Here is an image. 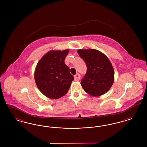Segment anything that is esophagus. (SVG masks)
<instances>
[{
    "mask_svg": "<svg viewBox=\"0 0 147 147\" xmlns=\"http://www.w3.org/2000/svg\"><path fill=\"white\" fill-rule=\"evenodd\" d=\"M80 76L79 74H77L74 76V80L75 81H79V79H80Z\"/></svg>",
    "mask_w": 147,
    "mask_h": 147,
    "instance_id": "esophagus-1",
    "label": "esophagus"
}]
</instances>
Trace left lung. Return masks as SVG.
<instances>
[{"label":"left lung","instance_id":"left-lung-1","mask_svg":"<svg viewBox=\"0 0 147 147\" xmlns=\"http://www.w3.org/2000/svg\"><path fill=\"white\" fill-rule=\"evenodd\" d=\"M87 67L81 85L86 93L98 97L109 90L114 82V70L107 57L95 49H78Z\"/></svg>","mask_w":147,"mask_h":147}]
</instances>
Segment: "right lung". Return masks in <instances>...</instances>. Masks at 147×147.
Masks as SVG:
<instances>
[{
	"mask_svg": "<svg viewBox=\"0 0 147 147\" xmlns=\"http://www.w3.org/2000/svg\"><path fill=\"white\" fill-rule=\"evenodd\" d=\"M69 49L51 50L42 57L35 68V82L46 97L58 99L68 91L74 77L64 60Z\"/></svg>",
	"mask_w": 147,
	"mask_h": 147,
	"instance_id": "1",
	"label": "right lung"
}]
</instances>
